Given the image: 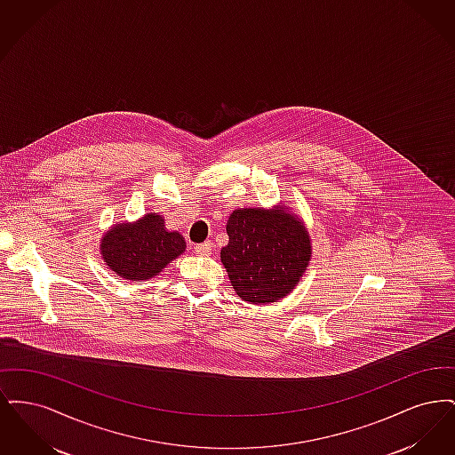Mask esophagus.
Returning a JSON list of instances; mask_svg holds the SVG:
<instances>
[{"label": "esophagus", "instance_id": "esophagus-1", "mask_svg": "<svg viewBox=\"0 0 455 455\" xmlns=\"http://www.w3.org/2000/svg\"><path fill=\"white\" fill-rule=\"evenodd\" d=\"M213 251V243L212 242H203V243H197L195 247V252L201 258H208Z\"/></svg>", "mask_w": 455, "mask_h": 455}]
</instances>
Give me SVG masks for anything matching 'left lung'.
Wrapping results in <instances>:
<instances>
[{
	"label": "left lung",
	"mask_w": 455,
	"mask_h": 455,
	"mask_svg": "<svg viewBox=\"0 0 455 455\" xmlns=\"http://www.w3.org/2000/svg\"><path fill=\"white\" fill-rule=\"evenodd\" d=\"M227 234L220 258L242 300L276 302L300 282L312 254L310 237L302 220L284 206L235 210Z\"/></svg>",
	"instance_id": "obj_1"
}]
</instances>
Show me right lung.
Wrapping results in <instances>:
<instances>
[{"label":"right lung","instance_id":"obj_1","mask_svg":"<svg viewBox=\"0 0 455 455\" xmlns=\"http://www.w3.org/2000/svg\"><path fill=\"white\" fill-rule=\"evenodd\" d=\"M186 251L179 232H169L162 215L147 213L134 223H117L100 240V254L117 276L150 280Z\"/></svg>","mask_w":455,"mask_h":455}]
</instances>
